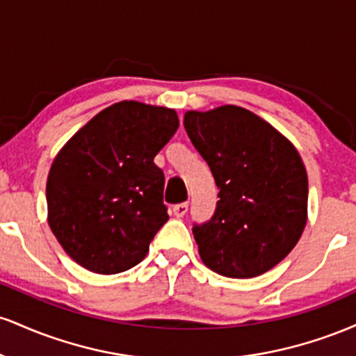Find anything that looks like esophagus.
<instances>
[{
  "instance_id": "1",
  "label": "esophagus",
  "mask_w": 356,
  "mask_h": 356,
  "mask_svg": "<svg viewBox=\"0 0 356 356\" xmlns=\"http://www.w3.org/2000/svg\"><path fill=\"white\" fill-rule=\"evenodd\" d=\"M187 209H189V202L175 204V206L172 207V211H174V216H175V218H184V216H186Z\"/></svg>"
}]
</instances>
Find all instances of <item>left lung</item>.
<instances>
[{"label":"left lung","instance_id":"left-lung-1","mask_svg":"<svg viewBox=\"0 0 356 356\" xmlns=\"http://www.w3.org/2000/svg\"><path fill=\"white\" fill-rule=\"evenodd\" d=\"M184 127L219 189L214 216L192 227L202 263L239 280L269 271L296 246L308 218V175L295 145L236 105L191 110Z\"/></svg>","mask_w":356,"mask_h":356}]
</instances>
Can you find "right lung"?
I'll list each match as a JSON object with an SVG mask.
<instances>
[{
	"label": "right lung",
	"instance_id": "1",
	"mask_svg": "<svg viewBox=\"0 0 356 356\" xmlns=\"http://www.w3.org/2000/svg\"><path fill=\"white\" fill-rule=\"evenodd\" d=\"M179 129L172 108L124 100L97 113L56 154L48 224L75 263L117 275L144 259L169 219L154 157Z\"/></svg>",
	"mask_w": 356,
	"mask_h": 356
}]
</instances>
